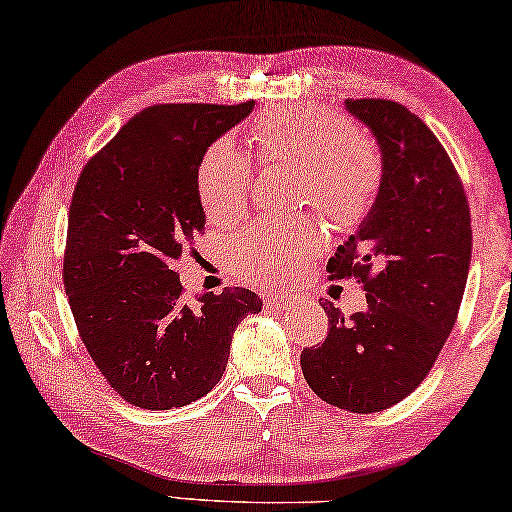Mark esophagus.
<instances>
[{
  "mask_svg": "<svg viewBox=\"0 0 512 512\" xmlns=\"http://www.w3.org/2000/svg\"><path fill=\"white\" fill-rule=\"evenodd\" d=\"M265 304H270L274 308H288L295 304V297L290 295H279V292H272V295L265 297Z\"/></svg>",
  "mask_w": 512,
  "mask_h": 512,
  "instance_id": "34e87169",
  "label": "esophagus"
}]
</instances>
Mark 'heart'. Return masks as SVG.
I'll use <instances>...</instances> for the list:
<instances>
[{
    "instance_id": "b5f03b06",
    "label": "heart",
    "mask_w": 512,
    "mask_h": 512,
    "mask_svg": "<svg viewBox=\"0 0 512 512\" xmlns=\"http://www.w3.org/2000/svg\"><path fill=\"white\" fill-rule=\"evenodd\" d=\"M265 163L299 170V197L331 224H351L370 208L381 183V161L370 142L342 117L311 106H286L263 115L251 131ZM251 165L229 140L206 149L197 167L201 211L213 222L242 213ZM320 247L311 222L254 224L226 242L233 270L251 281H276Z\"/></svg>"
}]
</instances>
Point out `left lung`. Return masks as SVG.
I'll return each mask as SVG.
<instances>
[{"instance_id":"left-lung-1","label":"left lung","mask_w":512,"mask_h":512,"mask_svg":"<svg viewBox=\"0 0 512 512\" xmlns=\"http://www.w3.org/2000/svg\"><path fill=\"white\" fill-rule=\"evenodd\" d=\"M345 108L372 131L383 172L372 208L326 270L363 281L367 308L345 317L322 301L329 335L301 351V372L326 404L379 413L424 381L454 329L472 224L456 167L420 117L390 99H345Z\"/></svg>"}]
</instances>
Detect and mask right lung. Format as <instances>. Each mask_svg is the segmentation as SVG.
Here are the masks:
<instances>
[{
	"instance_id": "right-lung-1",
	"label": "right lung",
	"mask_w": 512,
	"mask_h": 512,
	"mask_svg": "<svg viewBox=\"0 0 512 512\" xmlns=\"http://www.w3.org/2000/svg\"><path fill=\"white\" fill-rule=\"evenodd\" d=\"M254 104L149 106L90 158L74 188L65 292L97 370L133 406L170 410L208 395L236 326L261 313L247 288L206 292L188 306L172 270L206 224L201 156Z\"/></svg>"
}]
</instances>
